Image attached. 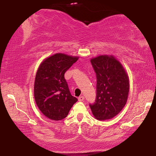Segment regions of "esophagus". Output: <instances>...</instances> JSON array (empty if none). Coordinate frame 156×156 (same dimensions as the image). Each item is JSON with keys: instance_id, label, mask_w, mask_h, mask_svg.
Here are the masks:
<instances>
[{"instance_id": "1", "label": "esophagus", "mask_w": 156, "mask_h": 156, "mask_svg": "<svg viewBox=\"0 0 156 156\" xmlns=\"http://www.w3.org/2000/svg\"><path fill=\"white\" fill-rule=\"evenodd\" d=\"M84 99V98L83 96H80V97L78 98V100H79V101H83Z\"/></svg>"}]
</instances>
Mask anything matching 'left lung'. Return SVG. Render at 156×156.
<instances>
[{
  "label": "left lung",
  "mask_w": 156,
  "mask_h": 156,
  "mask_svg": "<svg viewBox=\"0 0 156 156\" xmlns=\"http://www.w3.org/2000/svg\"><path fill=\"white\" fill-rule=\"evenodd\" d=\"M91 65L96 74V99L89 105L98 120L112 119L125 106L129 91L127 73L122 64L110 55L92 58Z\"/></svg>",
  "instance_id": "obj_1"
}]
</instances>
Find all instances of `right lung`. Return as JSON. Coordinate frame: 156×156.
Instances as JSON below:
<instances>
[{
  "mask_svg": "<svg viewBox=\"0 0 156 156\" xmlns=\"http://www.w3.org/2000/svg\"><path fill=\"white\" fill-rule=\"evenodd\" d=\"M79 57L55 54L44 59L37 70L34 95L38 109L50 120L64 119L78 101L71 95L65 73Z\"/></svg>",
  "mask_w": 156,
  "mask_h": 156,
  "instance_id": "add662e5",
  "label": "right lung"
}]
</instances>
